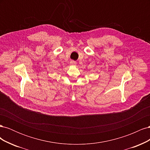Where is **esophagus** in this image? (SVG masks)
Here are the masks:
<instances>
[{
  "label": "esophagus",
  "mask_w": 150,
  "mask_h": 150,
  "mask_svg": "<svg viewBox=\"0 0 150 150\" xmlns=\"http://www.w3.org/2000/svg\"><path fill=\"white\" fill-rule=\"evenodd\" d=\"M70 64H71V65H76V64H77V62H76V61H71Z\"/></svg>",
  "instance_id": "obj_1"
}]
</instances>
